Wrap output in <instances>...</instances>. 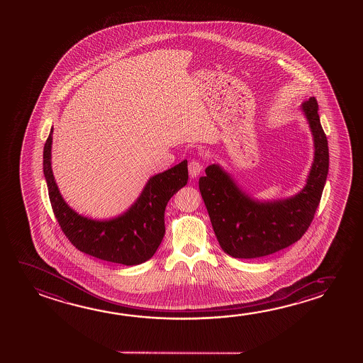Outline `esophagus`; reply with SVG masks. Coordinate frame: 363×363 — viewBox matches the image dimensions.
<instances>
[{"mask_svg":"<svg viewBox=\"0 0 363 363\" xmlns=\"http://www.w3.org/2000/svg\"><path fill=\"white\" fill-rule=\"evenodd\" d=\"M202 171V164L199 161H191L190 163H189V173H190V177H192V179H195V177H197L200 173H201Z\"/></svg>","mask_w":363,"mask_h":363,"instance_id":"1","label":"esophagus"}]
</instances>
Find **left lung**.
<instances>
[{
  "mask_svg": "<svg viewBox=\"0 0 363 363\" xmlns=\"http://www.w3.org/2000/svg\"><path fill=\"white\" fill-rule=\"evenodd\" d=\"M303 110L314 135V163L308 184L296 196L274 202H256L244 195L219 166H208L199 179L220 247L234 258H259L285 250L309 229L329 169V149L321 128L318 101L310 97Z\"/></svg>",
  "mask_w": 363,
  "mask_h": 363,
  "instance_id": "8db88e82",
  "label": "left lung"
}]
</instances>
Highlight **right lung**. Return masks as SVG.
<instances>
[{"label":"right lung","mask_w":363,"mask_h":363,"mask_svg":"<svg viewBox=\"0 0 363 363\" xmlns=\"http://www.w3.org/2000/svg\"><path fill=\"white\" fill-rule=\"evenodd\" d=\"M52 133L44 145L43 166L49 200L62 232L78 250L102 261L134 266L148 261L164 237V210L169 199L189 181L187 161L149 179L138 201L124 215L108 221L74 213L60 196L50 167Z\"/></svg>","instance_id":"obj_1"}]
</instances>
